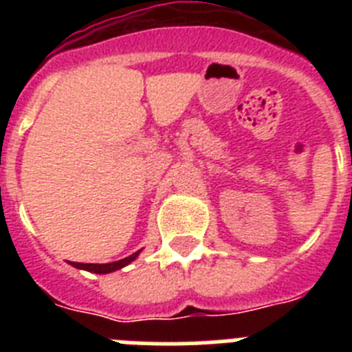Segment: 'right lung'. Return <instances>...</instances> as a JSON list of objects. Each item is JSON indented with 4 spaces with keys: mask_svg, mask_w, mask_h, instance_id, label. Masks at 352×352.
<instances>
[{
    "mask_svg": "<svg viewBox=\"0 0 352 352\" xmlns=\"http://www.w3.org/2000/svg\"><path fill=\"white\" fill-rule=\"evenodd\" d=\"M141 254V250H138L135 254L132 256L125 257V259H120V261H114V263H107V264H84V263H72L74 268H79V270H86V272H91L96 273V275H105V273H113L118 272V270L125 268L126 264H130L132 261L138 259V256Z\"/></svg>",
    "mask_w": 352,
    "mask_h": 352,
    "instance_id": "add662e5",
    "label": "right lung"
}]
</instances>
